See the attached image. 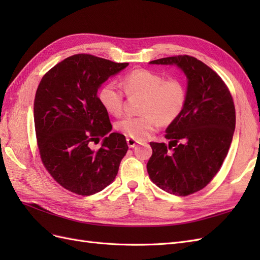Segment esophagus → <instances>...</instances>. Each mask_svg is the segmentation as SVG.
Returning a JSON list of instances; mask_svg holds the SVG:
<instances>
[{
	"instance_id": "1",
	"label": "esophagus",
	"mask_w": 260,
	"mask_h": 260,
	"mask_svg": "<svg viewBox=\"0 0 260 260\" xmlns=\"http://www.w3.org/2000/svg\"><path fill=\"white\" fill-rule=\"evenodd\" d=\"M137 143H138L137 140L131 139V138H127V144H128L129 147H131V148L135 147L137 145Z\"/></svg>"
}]
</instances>
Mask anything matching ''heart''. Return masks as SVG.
<instances>
[{
    "instance_id": "heart-1",
    "label": "heart",
    "mask_w": 260,
    "mask_h": 260,
    "mask_svg": "<svg viewBox=\"0 0 260 260\" xmlns=\"http://www.w3.org/2000/svg\"><path fill=\"white\" fill-rule=\"evenodd\" d=\"M122 84L128 95L144 94L140 116H128L116 123L118 131L131 139L144 140L159 127L176 121L182 114L187 98L186 86L178 78H167L149 69H136L123 77ZM124 92L109 81L102 86L99 100L106 111L121 115Z\"/></svg>"
}]
</instances>
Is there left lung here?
<instances>
[{
    "label": "left lung",
    "mask_w": 260,
    "mask_h": 260,
    "mask_svg": "<svg viewBox=\"0 0 260 260\" xmlns=\"http://www.w3.org/2000/svg\"><path fill=\"white\" fill-rule=\"evenodd\" d=\"M177 65L187 78L182 114L170 123L169 144L151 142L147 172L161 190L178 196L205 187L222 166L235 129V108L223 80L203 61L188 55L149 61Z\"/></svg>",
    "instance_id": "8db88e82"
}]
</instances>
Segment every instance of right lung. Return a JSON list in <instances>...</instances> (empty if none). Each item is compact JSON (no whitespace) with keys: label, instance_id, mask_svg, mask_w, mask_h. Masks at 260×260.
<instances>
[{"label":"right lung","instance_id":"right-lung-1","mask_svg":"<svg viewBox=\"0 0 260 260\" xmlns=\"http://www.w3.org/2000/svg\"><path fill=\"white\" fill-rule=\"evenodd\" d=\"M90 54H76L55 65L39 84L34 106L42 164L51 177L78 195L95 194L111 184L128 151L98 96L101 84L124 69ZM104 138L98 151L90 144Z\"/></svg>","mask_w":260,"mask_h":260}]
</instances>
